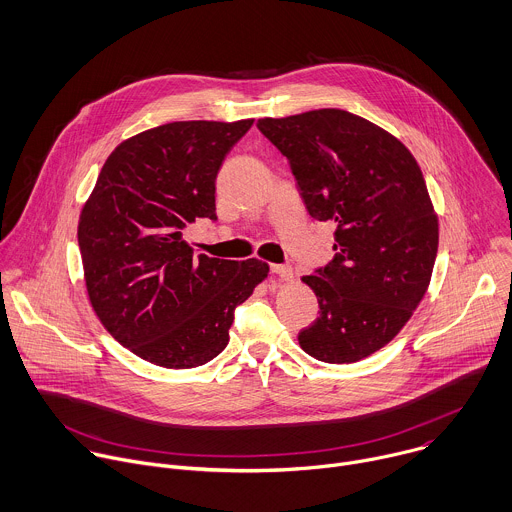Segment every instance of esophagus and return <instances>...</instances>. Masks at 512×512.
I'll return each instance as SVG.
<instances>
[{
  "label": "esophagus",
  "mask_w": 512,
  "mask_h": 512,
  "mask_svg": "<svg viewBox=\"0 0 512 512\" xmlns=\"http://www.w3.org/2000/svg\"><path fill=\"white\" fill-rule=\"evenodd\" d=\"M270 270H272V274H276L280 280H292V268L290 266H286V264H272L270 266Z\"/></svg>",
  "instance_id": "1"
}]
</instances>
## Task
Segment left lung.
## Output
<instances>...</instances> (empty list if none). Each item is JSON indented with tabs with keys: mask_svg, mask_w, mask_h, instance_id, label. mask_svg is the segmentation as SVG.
Masks as SVG:
<instances>
[{
	"mask_svg": "<svg viewBox=\"0 0 512 512\" xmlns=\"http://www.w3.org/2000/svg\"><path fill=\"white\" fill-rule=\"evenodd\" d=\"M288 159L309 214L335 222V258L300 280L321 315L298 333L325 363L361 361L412 319L438 254V214L414 155L371 121L341 109L256 125Z\"/></svg>",
	"mask_w": 512,
	"mask_h": 512,
	"instance_id": "left-lung-1",
	"label": "left lung"
}]
</instances>
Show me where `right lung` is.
Listing matches in <instances>:
<instances>
[{"mask_svg":"<svg viewBox=\"0 0 512 512\" xmlns=\"http://www.w3.org/2000/svg\"><path fill=\"white\" fill-rule=\"evenodd\" d=\"M254 119L175 121L123 141L102 165L78 220L88 300L141 359L191 369L218 357L234 309L268 264L193 256L183 230L216 220V177Z\"/></svg>","mask_w":512,"mask_h":512,"instance_id":"1","label":"right lung"}]
</instances>
